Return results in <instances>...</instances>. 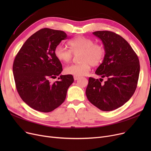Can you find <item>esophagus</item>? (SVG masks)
I'll list each match as a JSON object with an SVG mask.
<instances>
[{
  "instance_id": "esophagus-1",
  "label": "esophagus",
  "mask_w": 151,
  "mask_h": 151,
  "mask_svg": "<svg viewBox=\"0 0 151 151\" xmlns=\"http://www.w3.org/2000/svg\"><path fill=\"white\" fill-rule=\"evenodd\" d=\"M74 80H75V81H76V80H78L79 78H80V76H74Z\"/></svg>"
}]
</instances>
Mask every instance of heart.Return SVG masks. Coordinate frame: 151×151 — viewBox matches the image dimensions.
Here are the masks:
<instances>
[{
    "instance_id": "obj_1",
    "label": "heart",
    "mask_w": 151,
    "mask_h": 151,
    "mask_svg": "<svg viewBox=\"0 0 151 151\" xmlns=\"http://www.w3.org/2000/svg\"><path fill=\"white\" fill-rule=\"evenodd\" d=\"M70 50L61 45L54 49V55L59 61L63 63L70 62L73 54L78 55L80 63L67 66L64 70L67 74L83 76L90 70L91 65L98 66L103 62L105 55L104 46L94 43L92 39L84 36H79L70 39L68 42Z\"/></svg>"
}]
</instances>
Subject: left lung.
<instances>
[{
    "instance_id": "8db88e82",
    "label": "left lung",
    "mask_w": 151,
    "mask_h": 151,
    "mask_svg": "<svg viewBox=\"0 0 151 151\" xmlns=\"http://www.w3.org/2000/svg\"><path fill=\"white\" fill-rule=\"evenodd\" d=\"M103 42L105 55L96 71L107 81L101 84L90 77L86 96L94 106L104 111L122 106L135 91L139 74V61L137 54L125 40L113 32L103 30L92 33Z\"/></svg>"
}]
</instances>
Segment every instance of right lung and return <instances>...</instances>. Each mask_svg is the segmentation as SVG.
<instances>
[{"label": "right lung", "instance_id": "add662e5", "mask_svg": "<svg viewBox=\"0 0 151 151\" xmlns=\"http://www.w3.org/2000/svg\"><path fill=\"white\" fill-rule=\"evenodd\" d=\"M66 38L63 31L42 29L27 40L14 58L13 73L17 91L27 105L38 111L49 113L59 107L74 81L72 75H67L50 82L62 71L54 49Z\"/></svg>", "mask_w": 151, "mask_h": 151}]
</instances>
